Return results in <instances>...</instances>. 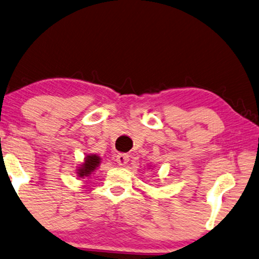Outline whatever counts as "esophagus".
<instances>
[{
	"label": "esophagus",
	"mask_w": 259,
	"mask_h": 259,
	"mask_svg": "<svg viewBox=\"0 0 259 259\" xmlns=\"http://www.w3.org/2000/svg\"><path fill=\"white\" fill-rule=\"evenodd\" d=\"M128 161H130V156L127 154H122V153H120V154L117 155V162L119 163V166H125Z\"/></svg>",
	"instance_id": "34e87169"
}]
</instances>
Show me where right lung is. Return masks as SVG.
<instances>
[{"label":"right lung","mask_w":259,"mask_h":259,"mask_svg":"<svg viewBox=\"0 0 259 259\" xmlns=\"http://www.w3.org/2000/svg\"><path fill=\"white\" fill-rule=\"evenodd\" d=\"M100 160L102 159H100L97 154L86 155L84 162L81 163L79 167H77V175L79 176L80 179L88 178V176L91 175L93 171L97 169V167H98L100 163Z\"/></svg>","instance_id":"1"}]
</instances>
